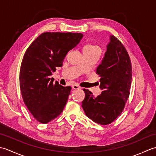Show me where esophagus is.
<instances>
[{"mask_svg": "<svg viewBox=\"0 0 156 156\" xmlns=\"http://www.w3.org/2000/svg\"><path fill=\"white\" fill-rule=\"evenodd\" d=\"M72 88H73V89H74V90H77V89H80L81 88L79 87L78 85H77V84H74V85H72Z\"/></svg>", "mask_w": 156, "mask_h": 156, "instance_id": "1", "label": "esophagus"}]
</instances>
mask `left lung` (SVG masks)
<instances>
[{
    "label": "left lung",
    "instance_id": "left-lung-1",
    "mask_svg": "<svg viewBox=\"0 0 156 156\" xmlns=\"http://www.w3.org/2000/svg\"><path fill=\"white\" fill-rule=\"evenodd\" d=\"M101 76L102 93L94 97L83 89L82 101L86 115L101 125H108L120 115L129 96L132 79L131 63L128 53L119 39L110 35L101 64L97 69Z\"/></svg>",
    "mask_w": 156,
    "mask_h": 156
}]
</instances>
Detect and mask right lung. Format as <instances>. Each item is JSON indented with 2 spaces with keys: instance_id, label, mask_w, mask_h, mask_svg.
<instances>
[{
  "instance_id": "add662e5",
  "label": "right lung",
  "mask_w": 156,
  "mask_h": 156,
  "mask_svg": "<svg viewBox=\"0 0 156 156\" xmlns=\"http://www.w3.org/2000/svg\"><path fill=\"white\" fill-rule=\"evenodd\" d=\"M83 37L80 33L41 34L29 45L23 58L19 74L22 97L36 120L47 123L61 114L70 93V87H63L49 78L56 68L62 67L67 53Z\"/></svg>"
}]
</instances>
